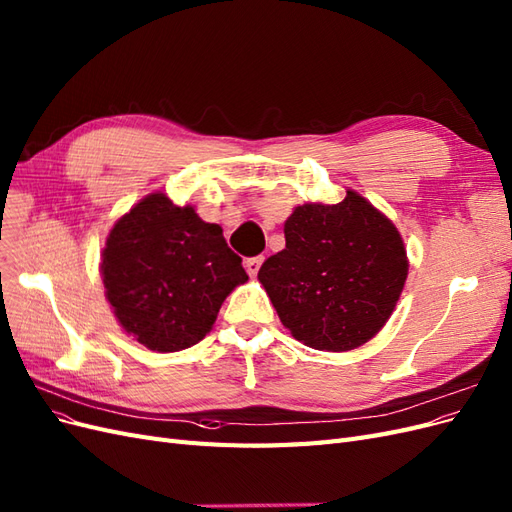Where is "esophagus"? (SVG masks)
I'll return each instance as SVG.
<instances>
[{
  "label": "esophagus",
  "instance_id": "esophagus-1",
  "mask_svg": "<svg viewBox=\"0 0 512 512\" xmlns=\"http://www.w3.org/2000/svg\"><path fill=\"white\" fill-rule=\"evenodd\" d=\"M262 262H265V258H262V256L247 258V260H245V271L250 273V277H256L258 271H260V267H262Z\"/></svg>",
  "mask_w": 512,
  "mask_h": 512
}]
</instances>
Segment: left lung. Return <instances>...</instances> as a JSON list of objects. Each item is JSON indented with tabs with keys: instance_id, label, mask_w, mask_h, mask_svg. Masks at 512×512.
Instances as JSON below:
<instances>
[{
	"instance_id": "left-lung-1",
	"label": "left lung",
	"mask_w": 512,
	"mask_h": 512,
	"mask_svg": "<svg viewBox=\"0 0 512 512\" xmlns=\"http://www.w3.org/2000/svg\"><path fill=\"white\" fill-rule=\"evenodd\" d=\"M284 235L286 247L265 260L258 282L292 337L346 352L378 335L410 267L395 224L348 190L337 205L294 207Z\"/></svg>"
}]
</instances>
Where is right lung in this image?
Here are the masks:
<instances>
[{"label": "right lung", "instance_id": "add662e5", "mask_svg": "<svg viewBox=\"0 0 512 512\" xmlns=\"http://www.w3.org/2000/svg\"><path fill=\"white\" fill-rule=\"evenodd\" d=\"M100 273L121 329L156 352L198 344L224 299L247 282L222 228L162 192L138 200L113 224Z\"/></svg>", "mask_w": 512, "mask_h": 512}]
</instances>
